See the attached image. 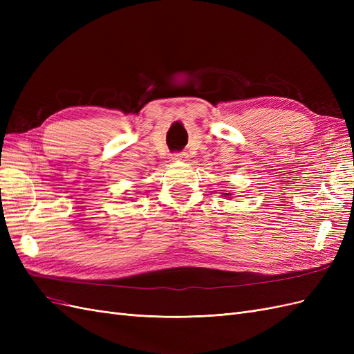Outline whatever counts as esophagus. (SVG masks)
<instances>
[{
    "label": "esophagus",
    "instance_id": "34e87169",
    "mask_svg": "<svg viewBox=\"0 0 354 354\" xmlns=\"http://www.w3.org/2000/svg\"><path fill=\"white\" fill-rule=\"evenodd\" d=\"M171 159H173V162H185V160L187 159V153H185V152L174 153L173 156H171Z\"/></svg>",
    "mask_w": 354,
    "mask_h": 354
}]
</instances>
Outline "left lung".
Segmentation results:
<instances>
[{"instance_id": "1", "label": "left lung", "mask_w": 354, "mask_h": 354, "mask_svg": "<svg viewBox=\"0 0 354 354\" xmlns=\"http://www.w3.org/2000/svg\"><path fill=\"white\" fill-rule=\"evenodd\" d=\"M232 192L230 190H224V192H221V196L224 198V199H229V198H232Z\"/></svg>"}]
</instances>
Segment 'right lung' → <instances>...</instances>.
I'll return each mask as SVG.
<instances>
[{
    "label": "right lung",
    "instance_id": "1",
    "mask_svg": "<svg viewBox=\"0 0 354 354\" xmlns=\"http://www.w3.org/2000/svg\"><path fill=\"white\" fill-rule=\"evenodd\" d=\"M130 199H131V198H130ZM131 201H133V199H131Z\"/></svg>",
    "mask_w": 354,
    "mask_h": 354
}]
</instances>
